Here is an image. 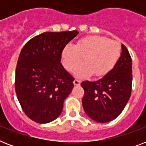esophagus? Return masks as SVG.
Returning <instances> with one entry per match:
<instances>
[{"label": "esophagus", "mask_w": 146, "mask_h": 146, "mask_svg": "<svg viewBox=\"0 0 146 146\" xmlns=\"http://www.w3.org/2000/svg\"><path fill=\"white\" fill-rule=\"evenodd\" d=\"M73 84L75 85V86H80V81L78 80H75L73 81Z\"/></svg>", "instance_id": "obj_1"}]
</instances>
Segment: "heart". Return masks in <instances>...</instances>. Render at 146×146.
<instances>
[{
	"label": "heart",
	"mask_w": 146,
	"mask_h": 146,
	"mask_svg": "<svg viewBox=\"0 0 146 146\" xmlns=\"http://www.w3.org/2000/svg\"><path fill=\"white\" fill-rule=\"evenodd\" d=\"M120 53V46L117 42L102 36H88L76 45L67 44L62 51L61 61L66 70L73 72L84 57L85 63L76 71V76L86 77L93 74L102 77L116 66Z\"/></svg>",
	"instance_id": "heart-1"
}]
</instances>
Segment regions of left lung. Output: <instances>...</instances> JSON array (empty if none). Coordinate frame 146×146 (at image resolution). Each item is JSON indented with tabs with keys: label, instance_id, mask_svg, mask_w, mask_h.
<instances>
[{
	"label": "left lung",
	"instance_id": "8db88e82",
	"mask_svg": "<svg viewBox=\"0 0 146 146\" xmlns=\"http://www.w3.org/2000/svg\"><path fill=\"white\" fill-rule=\"evenodd\" d=\"M116 66L104 77L95 82L84 81L82 106L89 117L96 122L107 123L120 115L129 101L132 91V59L122 44Z\"/></svg>",
	"mask_w": 146,
	"mask_h": 146
}]
</instances>
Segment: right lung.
I'll return each mask as SVG.
<instances>
[{"label":"right lung","instance_id":"1","mask_svg":"<svg viewBox=\"0 0 146 146\" xmlns=\"http://www.w3.org/2000/svg\"><path fill=\"white\" fill-rule=\"evenodd\" d=\"M78 33L76 30L42 33L21 50L15 90L23 111L35 122L50 123L61 113L74 80L60 63L62 51Z\"/></svg>","mask_w":146,"mask_h":146}]
</instances>
